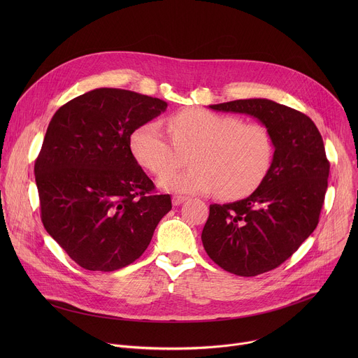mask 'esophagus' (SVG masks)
Wrapping results in <instances>:
<instances>
[{
	"mask_svg": "<svg viewBox=\"0 0 358 358\" xmlns=\"http://www.w3.org/2000/svg\"><path fill=\"white\" fill-rule=\"evenodd\" d=\"M188 198L187 196H182V195H174L173 196V206H180V203L185 202Z\"/></svg>",
	"mask_w": 358,
	"mask_h": 358,
	"instance_id": "1",
	"label": "esophagus"
}]
</instances>
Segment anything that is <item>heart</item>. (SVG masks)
<instances>
[{
    "instance_id": "b5f03b06",
    "label": "heart",
    "mask_w": 358,
    "mask_h": 358,
    "mask_svg": "<svg viewBox=\"0 0 358 358\" xmlns=\"http://www.w3.org/2000/svg\"><path fill=\"white\" fill-rule=\"evenodd\" d=\"M173 141L157 122L136 129L130 138L133 156L150 173L162 176L183 162L191 150L193 167L165 174L162 188L176 192L203 194L220 188L227 198L257 189L275 160V140L259 123H243L232 115L203 109H185L167 119Z\"/></svg>"
}]
</instances>
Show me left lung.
<instances>
[{
    "instance_id": "8db88e82",
    "label": "left lung",
    "mask_w": 358,
    "mask_h": 358,
    "mask_svg": "<svg viewBox=\"0 0 358 358\" xmlns=\"http://www.w3.org/2000/svg\"><path fill=\"white\" fill-rule=\"evenodd\" d=\"M217 112L249 115L269 129L275 160L248 198L210 206L202 245L224 271L238 276L269 272L299 249L319 224L330 163L310 117L269 99L211 105Z\"/></svg>"
}]
</instances>
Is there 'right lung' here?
<instances>
[{"label": "right lung", "mask_w": 358, "mask_h": 358, "mask_svg": "<svg viewBox=\"0 0 358 358\" xmlns=\"http://www.w3.org/2000/svg\"><path fill=\"white\" fill-rule=\"evenodd\" d=\"M167 109L162 99L100 87L59 108L35 162L41 220L83 269L113 272L138 259L171 210L130 148L136 129Z\"/></svg>", "instance_id": "obj_1"}]
</instances>
